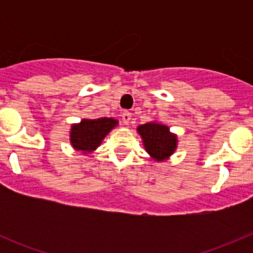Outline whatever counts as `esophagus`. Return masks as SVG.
<instances>
[{
    "instance_id": "34e87169",
    "label": "esophagus",
    "mask_w": 253,
    "mask_h": 253,
    "mask_svg": "<svg viewBox=\"0 0 253 253\" xmlns=\"http://www.w3.org/2000/svg\"><path fill=\"white\" fill-rule=\"evenodd\" d=\"M122 121H124L126 125H128V122L131 121V112L128 111L122 112Z\"/></svg>"
}]
</instances>
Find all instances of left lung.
<instances>
[{"instance_id":"8db88e82","label":"left lung","mask_w":253,"mask_h":253,"mask_svg":"<svg viewBox=\"0 0 253 253\" xmlns=\"http://www.w3.org/2000/svg\"><path fill=\"white\" fill-rule=\"evenodd\" d=\"M142 137L143 145L148 154L155 162H165L175 153L177 148V136L170 132L169 126L152 121L137 127Z\"/></svg>"}]
</instances>
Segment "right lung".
Segmentation results:
<instances>
[{
    "instance_id": "obj_1",
    "label": "right lung",
    "mask_w": 253,
    "mask_h": 253,
    "mask_svg": "<svg viewBox=\"0 0 253 253\" xmlns=\"http://www.w3.org/2000/svg\"><path fill=\"white\" fill-rule=\"evenodd\" d=\"M117 125L119 121L112 117L83 119L71 127V144L76 150H82L85 154L94 152Z\"/></svg>"
}]
</instances>
